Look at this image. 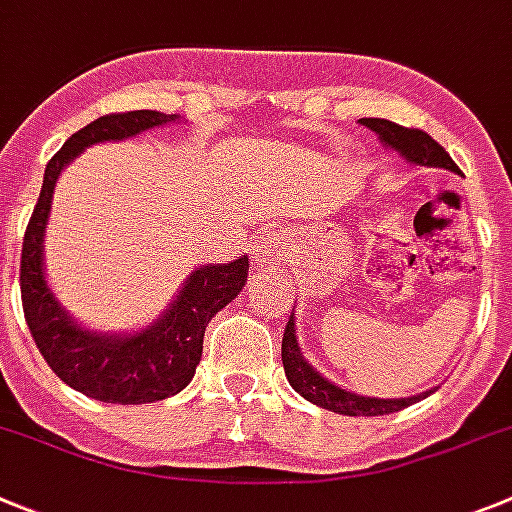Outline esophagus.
<instances>
[{
  "instance_id": "obj_1",
  "label": "esophagus",
  "mask_w": 512,
  "mask_h": 512,
  "mask_svg": "<svg viewBox=\"0 0 512 512\" xmlns=\"http://www.w3.org/2000/svg\"><path fill=\"white\" fill-rule=\"evenodd\" d=\"M279 256V248H276V238H266V241H261L259 246H256V264H261V261H271Z\"/></svg>"
}]
</instances>
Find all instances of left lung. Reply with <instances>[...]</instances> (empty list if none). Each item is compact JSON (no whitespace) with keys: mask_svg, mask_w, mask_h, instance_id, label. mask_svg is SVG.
<instances>
[{"mask_svg":"<svg viewBox=\"0 0 512 512\" xmlns=\"http://www.w3.org/2000/svg\"><path fill=\"white\" fill-rule=\"evenodd\" d=\"M360 124L368 126L370 131H375L378 139H381L386 147L396 149V152L401 154L403 159H409V162L421 164V167H444V170L449 172H459V167L454 164V159L449 157L447 149L439 142H434L426 131L393 124V121L388 119H360ZM281 363H284V373H287L289 378V386H292L299 396L317 403L322 409L345 416L393 414V411L406 409L411 403L421 401V398H426L429 393H434L426 391L411 398H370L335 386L332 381L322 378V375L302 358V350H299L297 342V330H294V312L287 322V330H284V340H281Z\"/></svg>","mask_w":512,"mask_h":512,"instance_id":"obj_1","label":"left lung"}]
</instances>
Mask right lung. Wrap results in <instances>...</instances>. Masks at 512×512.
Instances as JSON below:
<instances>
[{
  "label": "right lung",
  "mask_w": 512,
  "mask_h": 512,
  "mask_svg": "<svg viewBox=\"0 0 512 512\" xmlns=\"http://www.w3.org/2000/svg\"><path fill=\"white\" fill-rule=\"evenodd\" d=\"M170 121H180V116L144 109L106 114L75 131L45 167L40 198L22 241V309L37 350L60 381L103 403H152L180 393L200 363L205 327L215 312L238 297L248 276V256L231 264L200 266L187 276L172 307L131 335L78 327L50 292L42 274V236L60 172L91 144L121 142Z\"/></svg>",
  "instance_id": "obj_1"
}]
</instances>
